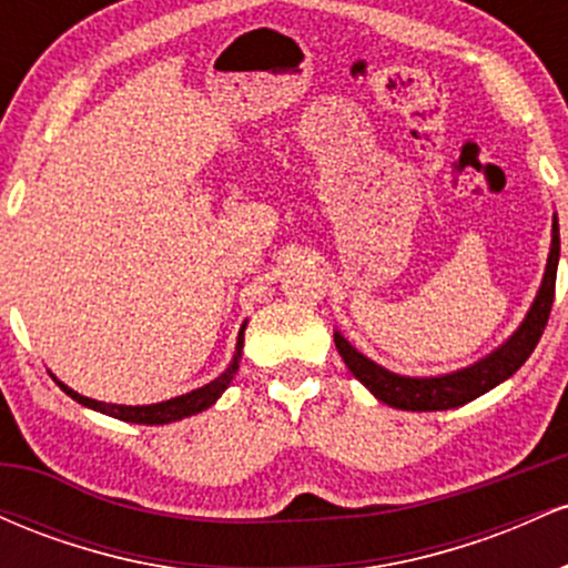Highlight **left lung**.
Instances as JSON below:
<instances>
[{"mask_svg":"<svg viewBox=\"0 0 568 568\" xmlns=\"http://www.w3.org/2000/svg\"><path fill=\"white\" fill-rule=\"evenodd\" d=\"M560 258V234H558V216H552V240L550 253H547V266L542 275V285H539L537 296L520 321L513 336L501 342L497 349L488 352L486 357L475 361L473 366L452 371V374L440 376H403L395 371H387L379 363L357 352L338 331H334V342L342 361L347 363L357 382L368 389L376 400L387 403V406L400 410H446L465 406V403L475 400V397L486 395L497 384L524 366L529 355L537 347L539 336H542L547 317H550L552 296H556V272Z\"/></svg>","mask_w":568,"mask_h":568,"instance_id":"left-lung-1","label":"left lung"}]
</instances>
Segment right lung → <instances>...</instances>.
Instances as JSON below:
<instances>
[{
    "instance_id": "1",
    "label": "right lung",
    "mask_w": 568,
    "mask_h": 568,
    "mask_svg": "<svg viewBox=\"0 0 568 568\" xmlns=\"http://www.w3.org/2000/svg\"><path fill=\"white\" fill-rule=\"evenodd\" d=\"M245 325H247V321L243 323V328H240L237 344H234V355H232L230 366H226L224 374L216 376L213 382L202 384V387H197V389H192V393L171 397V400L149 403V406H120V403H103V400H93V397H84L80 393H74L71 387H67L61 379H55V376L53 379L58 382V387H61L63 393H67L69 397H74L77 403H82L84 408L101 410V414L114 416V419H122V422H130V425H171V422H181V419H186V416H194V414H200V410L211 408L213 403L224 395V389L230 387L234 374H237L240 361H243Z\"/></svg>"
}]
</instances>
